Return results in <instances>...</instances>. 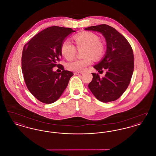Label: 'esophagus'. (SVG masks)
<instances>
[{
    "mask_svg": "<svg viewBox=\"0 0 156 156\" xmlns=\"http://www.w3.org/2000/svg\"><path fill=\"white\" fill-rule=\"evenodd\" d=\"M83 73L82 71H76V72H75V75H81Z\"/></svg>",
    "mask_w": 156,
    "mask_h": 156,
    "instance_id": "obj_1",
    "label": "esophagus"
}]
</instances>
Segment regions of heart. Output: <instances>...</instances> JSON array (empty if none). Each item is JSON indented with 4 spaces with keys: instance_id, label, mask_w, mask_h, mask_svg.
Wrapping results in <instances>:
<instances>
[{
    "instance_id": "heart-1",
    "label": "heart",
    "mask_w": 156,
    "mask_h": 156,
    "mask_svg": "<svg viewBox=\"0 0 156 156\" xmlns=\"http://www.w3.org/2000/svg\"><path fill=\"white\" fill-rule=\"evenodd\" d=\"M75 43L79 50H82L84 56L81 59H75L67 64V68L71 71H82L90 65L94 58H101L104 56L105 47L104 43L99 40V37L90 31H85L75 36ZM61 51L62 55L68 60L73 59L76 53V48L69 40H66L61 45Z\"/></svg>"
}]
</instances>
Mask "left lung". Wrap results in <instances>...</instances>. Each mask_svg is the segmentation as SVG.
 <instances>
[{
    "instance_id": "1",
    "label": "left lung",
    "mask_w": 156,
    "mask_h": 156,
    "mask_svg": "<svg viewBox=\"0 0 156 156\" xmlns=\"http://www.w3.org/2000/svg\"><path fill=\"white\" fill-rule=\"evenodd\" d=\"M85 30L98 31L106 41V51L103 59L94 67L98 72L105 69V76L92 73L93 78L88 87L93 95L102 102L117 100L128 87L133 75L134 55L132 48L126 38L107 24H100Z\"/></svg>"
}]
</instances>
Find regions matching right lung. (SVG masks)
I'll list each match as a JSON object with an SVG mask.
<instances>
[{"label": "right lung", "mask_w": 156, "mask_h": 156, "mask_svg": "<svg viewBox=\"0 0 156 156\" xmlns=\"http://www.w3.org/2000/svg\"><path fill=\"white\" fill-rule=\"evenodd\" d=\"M75 31L71 28L52 26L40 31L24 46L22 69L31 94L40 102H55L67 88L74 74L59 64L61 47L64 39ZM57 66L62 71L54 72Z\"/></svg>", "instance_id": "1"}]
</instances>
